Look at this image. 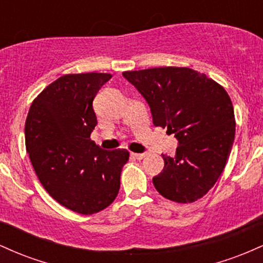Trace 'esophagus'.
I'll return each mask as SVG.
<instances>
[{
	"label": "esophagus",
	"instance_id": "obj_1",
	"mask_svg": "<svg viewBox=\"0 0 263 263\" xmlns=\"http://www.w3.org/2000/svg\"><path fill=\"white\" fill-rule=\"evenodd\" d=\"M147 156V153H132V157L136 159H142Z\"/></svg>",
	"mask_w": 263,
	"mask_h": 263
}]
</instances>
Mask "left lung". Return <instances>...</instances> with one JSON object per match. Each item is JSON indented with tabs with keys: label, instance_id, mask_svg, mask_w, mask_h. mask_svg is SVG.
<instances>
[{
	"label": "left lung",
	"instance_id": "left-lung-1",
	"mask_svg": "<svg viewBox=\"0 0 263 263\" xmlns=\"http://www.w3.org/2000/svg\"><path fill=\"white\" fill-rule=\"evenodd\" d=\"M123 78L147 101L153 125L178 140L176 156L162 155L153 177L159 194L176 203L204 197L219 179L235 138L234 107L221 85L189 68L164 66L125 71Z\"/></svg>",
	"mask_w": 263,
	"mask_h": 263
}]
</instances>
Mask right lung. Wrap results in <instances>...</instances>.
<instances>
[{"mask_svg": "<svg viewBox=\"0 0 263 263\" xmlns=\"http://www.w3.org/2000/svg\"><path fill=\"white\" fill-rule=\"evenodd\" d=\"M111 74H68L32 102L26 148L39 182L59 204L91 215L107 208L120 190L126 149L105 151L91 141L98 125L92 101Z\"/></svg>", "mask_w": 263, "mask_h": 263, "instance_id": "add662e5", "label": "right lung"}]
</instances>
